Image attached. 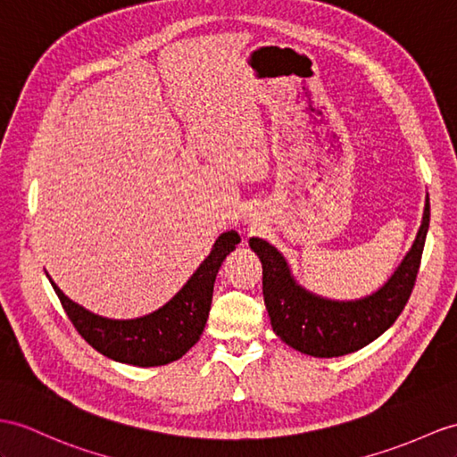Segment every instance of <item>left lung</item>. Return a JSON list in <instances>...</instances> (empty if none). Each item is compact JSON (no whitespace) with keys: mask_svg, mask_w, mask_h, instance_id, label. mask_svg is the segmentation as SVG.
I'll return each mask as SVG.
<instances>
[{"mask_svg":"<svg viewBox=\"0 0 457 457\" xmlns=\"http://www.w3.org/2000/svg\"><path fill=\"white\" fill-rule=\"evenodd\" d=\"M428 222L427 195L420 228L403 262L384 287L359 300H329L306 291L295 281L279 250L262 238H250V248L263 267V300L273 331L288 347L318 359L343 357L380 337L413 293Z\"/></svg>","mask_w":457,"mask_h":457,"instance_id":"left-lung-1","label":"left lung"}]
</instances>
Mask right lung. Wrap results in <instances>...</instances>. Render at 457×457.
<instances>
[{"mask_svg": "<svg viewBox=\"0 0 457 457\" xmlns=\"http://www.w3.org/2000/svg\"><path fill=\"white\" fill-rule=\"evenodd\" d=\"M238 242V232H222L213 250L174 298L162 308L136 320H110L88 312L65 296L50 277L48 279L71 324L93 349L124 364L145 369L162 366L184 357L202 337L219 267Z\"/></svg>", "mask_w": 457, "mask_h": 457, "instance_id": "obj_1", "label": "right lung"}]
</instances>
